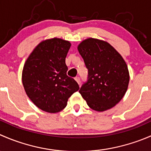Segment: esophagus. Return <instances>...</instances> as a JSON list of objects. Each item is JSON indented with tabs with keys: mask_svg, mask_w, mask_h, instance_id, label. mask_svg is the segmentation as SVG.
<instances>
[{
	"mask_svg": "<svg viewBox=\"0 0 151 151\" xmlns=\"http://www.w3.org/2000/svg\"><path fill=\"white\" fill-rule=\"evenodd\" d=\"M74 80H76V81H77V83H78L79 85L80 84V78L79 77H75V78H74Z\"/></svg>",
	"mask_w": 151,
	"mask_h": 151,
	"instance_id": "esophagus-1",
	"label": "esophagus"
}]
</instances>
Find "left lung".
<instances>
[{
  "label": "left lung",
  "mask_w": 151,
  "mask_h": 151,
  "mask_svg": "<svg viewBox=\"0 0 151 151\" xmlns=\"http://www.w3.org/2000/svg\"><path fill=\"white\" fill-rule=\"evenodd\" d=\"M77 50L88 69V82L79 92L93 110L111 109L128 89L130 76L126 61L110 44L98 39H85Z\"/></svg>",
  "instance_id": "8db88e82"
}]
</instances>
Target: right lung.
Here are the masks:
<instances>
[{"label":"right lung","mask_w":151,"mask_h":151,"mask_svg":"<svg viewBox=\"0 0 151 151\" xmlns=\"http://www.w3.org/2000/svg\"><path fill=\"white\" fill-rule=\"evenodd\" d=\"M70 42L52 38L41 42L29 55L22 73L27 96L38 108L50 113L63 110L68 98L80 89L67 76L66 57Z\"/></svg>","instance_id":"add662e5"}]
</instances>
